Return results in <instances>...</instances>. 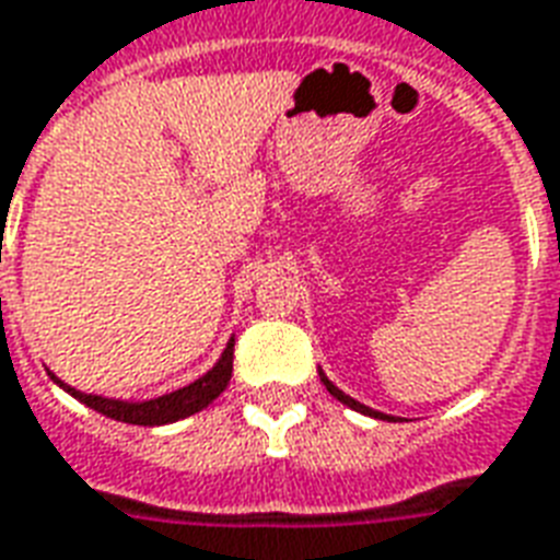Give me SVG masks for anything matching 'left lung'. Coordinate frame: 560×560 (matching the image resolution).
Segmentation results:
<instances>
[{"label": "left lung", "mask_w": 560, "mask_h": 560, "mask_svg": "<svg viewBox=\"0 0 560 560\" xmlns=\"http://www.w3.org/2000/svg\"><path fill=\"white\" fill-rule=\"evenodd\" d=\"M320 380H323V385L329 388V395L338 397V400H341V404H347V407H350V409H355V412H364V416L385 418V421H388V416H383V412H376V409L364 407V404H359V400H353V397H350V395H343V392H338V388H335V385L329 383V380H326V376H323V374H320Z\"/></svg>", "instance_id": "left-lung-1"}]
</instances>
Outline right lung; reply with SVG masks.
Listing matches in <instances>:
<instances>
[{
    "instance_id": "obj_1",
    "label": "right lung",
    "mask_w": 560,
    "mask_h": 560,
    "mask_svg": "<svg viewBox=\"0 0 560 560\" xmlns=\"http://www.w3.org/2000/svg\"><path fill=\"white\" fill-rule=\"evenodd\" d=\"M231 371H234V341L228 343L225 353L217 362V368L205 374L201 380H196L192 385L186 388H177L172 395L156 397V400H148V404H124V400H109V397H97V395H82L77 388H70L61 380L56 383L70 392V395L82 400L85 407L97 409L106 418H115V421H124V424H139V428H156V424H172L177 418H186L205 409L207 404H213L222 392H225L228 380H231Z\"/></svg>"
}]
</instances>
